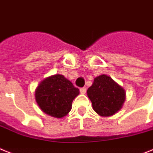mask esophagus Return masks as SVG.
<instances>
[{"mask_svg": "<svg viewBox=\"0 0 153 153\" xmlns=\"http://www.w3.org/2000/svg\"><path fill=\"white\" fill-rule=\"evenodd\" d=\"M80 93L82 94H85V93H86V89H85V87L81 88V89H80Z\"/></svg>", "mask_w": 153, "mask_h": 153, "instance_id": "34e87169", "label": "esophagus"}]
</instances>
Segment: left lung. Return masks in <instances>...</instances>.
<instances>
[{
  "mask_svg": "<svg viewBox=\"0 0 153 153\" xmlns=\"http://www.w3.org/2000/svg\"><path fill=\"white\" fill-rule=\"evenodd\" d=\"M87 95L94 110L101 116H111L120 111L126 98L125 90L105 74L94 79Z\"/></svg>",
  "mask_w": 153,
  "mask_h": 153,
  "instance_id": "left-lung-1",
  "label": "left lung"
}]
</instances>
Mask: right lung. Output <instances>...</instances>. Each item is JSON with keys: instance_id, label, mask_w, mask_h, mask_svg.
I'll use <instances>...</instances> for the list:
<instances>
[{"instance_id": "1", "label": "right lung", "mask_w": 153, "mask_h": 153, "mask_svg": "<svg viewBox=\"0 0 153 153\" xmlns=\"http://www.w3.org/2000/svg\"><path fill=\"white\" fill-rule=\"evenodd\" d=\"M79 89L61 74L44 79L35 91V98L42 111L53 117L62 118L71 109Z\"/></svg>"}]
</instances>
